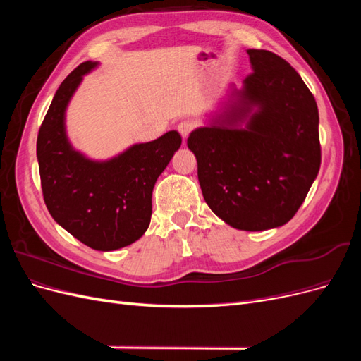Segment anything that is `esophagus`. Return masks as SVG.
<instances>
[{
  "label": "esophagus",
  "mask_w": 361,
  "mask_h": 361,
  "mask_svg": "<svg viewBox=\"0 0 361 361\" xmlns=\"http://www.w3.org/2000/svg\"><path fill=\"white\" fill-rule=\"evenodd\" d=\"M194 128H195V123L190 118L182 120V122L178 125V130H179V134L182 135V138H187Z\"/></svg>",
  "instance_id": "1"
}]
</instances>
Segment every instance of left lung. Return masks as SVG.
Returning <instances> with one entry per match:
<instances>
[{
	"label": "left lung",
	"mask_w": 361,
	"mask_h": 361,
	"mask_svg": "<svg viewBox=\"0 0 361 361\" xmlns=\"http://www.w3.org/2000/svg\"><path fill=\"white\" fill-rule=\"evenodd\" d=\"M247 54L253 73L187 145L212 212L239 231L260 232L286 224L318 176L319 114L286 60L265 49Z\"/></svg>",
	"instance_id": "left-lung-1"
}]
</instances>
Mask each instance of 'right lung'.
<instances>
[{"label": "right lung", "instance_id": "right-lung-1", "mask_svg": "<svg viewBox=\"0 0 361 361\" xmlns=\"http://www.w3.org/2000/svg\"><path fill=\"white\" fill-rule=\"evenodd\" d=\"M96 66L85 61L60 84L39 129L37 161L43 200L54 220L87 247L113 251L147 231L152 191L182 138L178 130H169L106 161L75 150L64 125L66 108L84 75Z\"/></svg>", "mask_w": 361, "mask_h": 361}]
</instances>
